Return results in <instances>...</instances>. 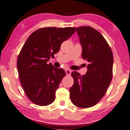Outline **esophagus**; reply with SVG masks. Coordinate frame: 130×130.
Masks as SVG:
<instances>
[{
	"label": "esophagus",
	"instance_id": "1",
	"mask_svg": "<svg viewBox=\"0 0 130 130\" xmlns=\"http://www.w3.org/2000/svg\"><path fill=\"white\" fill-rule=\"evenodd\" d=\"M66 74L67 75H70L71 74V70L69 69H66Z\"/></svg>",
	"mask_w": 130,
	"mask_h": 130
}]
</instances>
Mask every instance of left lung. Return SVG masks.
<instances>
[{"mask_svg":"<svg viewBox=\"0 0 130 130\" xmlns=\"http://www.w3.org/2000/svg\"><path fill=\"white\" fill-rule=\"evenodd\" d=\"M76 31L82 57L88 61L87 71L82 76L76 71L71 73L74 82L70 88V97L76 106L89 108L100 101L111 82L113 55L104 37L94 28L83 26Z\"/></svg>","mask_w":130,"mask_h":130,"instance_id":"left-lung-1","label":"left lung"}]
</instances>
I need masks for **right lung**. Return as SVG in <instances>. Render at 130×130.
<instances>
[{
  "instance_id": "add662e5",
  "label": "right lung",
  "mask_w": 130,
  "mask_h": 130,
  "mask_svg": "<svg viewBox=\"0 0 130 130\" xmlns=\"http://www.w3.org/2000/svg\"><path fill=\"white\" fill-rule=\"evenodd\" d=\"M76 29L42 28L31 33L24 44L18 56L17 68L22 87L34 104L47 106L55 100L56 91L66 72L47 61Z\"/></svg>"
}]
</instances>
